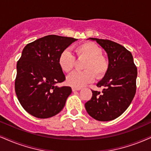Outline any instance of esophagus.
<instances>
[{
	"instance_id": "obj_1",
	"label": "esophagus",
	"mask_w": 151,
	"mask_h": 151,
	"mask_svg": "<svg viewBox=\"0 0 151 151\" xmlns=\"http://www.w3.org/2000/svg\"><path fill=\"white\" fill-rule=\"evenodd\" d=\"M81 90V88H78V87H72L73 92H76V91H78Z\"/></svg>"
}]
</instances>
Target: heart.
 I'll return each instance as SVG.
<instances>
[{"mask_svg": "<svg viewBox=\"0 0 151 151\" xmlns=\"http://www.w3.org/2000/svg\"><path fill=\"white\" fill-rule=\"evenodd\" d=\"M75 52L78 59H86L83 68L85 70L76 71L67 77V83L73 87L85 86L96 78H101L106 73L109 62L103 57V50L93 42H87L75 47ZM76 58L69 50H64L59 57V66L64 71L69 73L73 69Z\"/></svg>", "mask_w": 151, "mask_h": 151, "instance_id": "b5f03b06", "label": "heart"}]
</instances>
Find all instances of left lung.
<instances>
[{
  "mask_svg": "<svg viewBox=\"0 0 151 151\" xmlns=\"http://www.w3.org/2000/svg\"><path fill=\"white\" fill-rule=\"evenodd\" d=\"M107 53L109 68L96 84L103 87L102 93L93 91L90 101L85 104L87 113L99 121H110L127 110L136 93L137 68L132 53L121 45L109 40L90 38Z\"/></svg>",
  "mask_w": 151,
  "mask_h": 151,
  "instance_id": "obj_1",
  "label": "left lung"
}]
</instances>
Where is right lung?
Masks as SVG:
<instances>
[{
    "label": "right lung",
    "mask_w": 151,
    "mask_h": 151,
    "mask_svg": "<svg viewBox=\"0 0 151 151\" xmlns=\"http://www.w3.org/2000/svg\"><path fill=\"white\" fill-rule=\"evenodd\" d=\"M78 39L49 35L27 44L17 64L15 92L24 109L38 118L58 114L71 94L70 87H58L66 80L59 66L60 54Z\"/></svg>",
    "instance_id": "add662e5"
}]
</instances>
